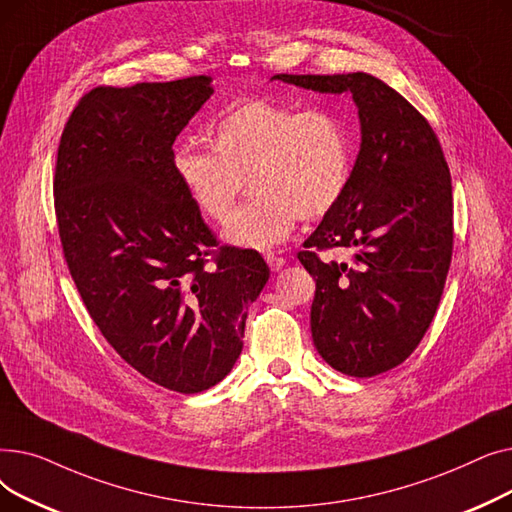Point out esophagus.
I'll return each instance as SVG.
<instances>
[{
  "label": "esophagus",
  "mask_w": 512,
  "mask_h": 512,
  "mask_svg": "<svg viewBox=\"0 0 512 512\" xmlns=\"http://www.w3.org/2000/svg\"><path fill=\"white\" fill-rule=\"evenodd\" d=\"M265 261H267V265H270L272 272H278V270H282V267L286 265V259L280 257V255H276V253H267V255H265Z\"/></svg>",
  "instance_id": "esophagus-1"
}]
</instances>
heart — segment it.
<instances>
[{"instance_id":"obj_1","label":"heart","mask_w":512,"mask_h":512,"mask_svg":"<svg viewBox=\"0 0 512 512\" xmlns=\"http://www.w3.org/2000/svg\"><path fill=\"white\" fill-rule=\"evenodd\" d=\"M209 145H178L172 170L195 209L224 224L238 197L253 199L224 230L234 247L265 251L299 218L317 220L344 197L355 164L353 126L332 107L247 99L209 128Z\"/></svg>"}]
</instances>
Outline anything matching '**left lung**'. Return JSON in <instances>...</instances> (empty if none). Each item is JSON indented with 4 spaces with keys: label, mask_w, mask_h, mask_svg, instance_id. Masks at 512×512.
<instances>
[{
    "label": "left lung",
    "mask_w": 512,
    "mask_h": 512,
    "mask_svg": "<svg viewBox=\"0 0 512 512\" xmlns=\"http://www.w3.org/2000/svg\"><path fill=\"white\" fill-rule=\"evenodd\" d=\"M288 85L353 95L361 149L340 203L305 240L315 280L311 336L336 371L373 378L405 361L436 315L452 259V184L440 141L415 107L365 72L276 74ZM344 246L348 264L317 250Z\"/></svg>",
    "instance_id": "obj_1"
}]
</instances>
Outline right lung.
<instances>
[{
	"mask_svg": "<svg viewBox=\"0 0 512 512\" xmlns=\"http://www.w3.org/2000/svg\"><path fill=\"white\" fill-rule=\"evenodd\" d=\"M211 95V76L95 87L66 122L53 178L91 319L130 367L182 394L230 373L270 278L257 251L220 247L172 170L176 137Z\"/></svg>",
	"mask_w": 512,
	"mask_h": 512,
	"instance_id": "add662e5",
	"label": "right lung"
}]
</instances>
